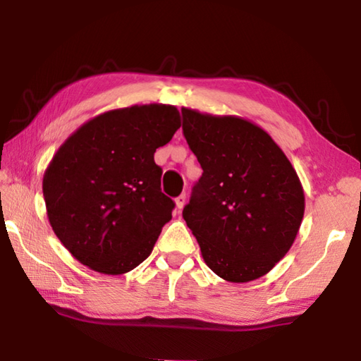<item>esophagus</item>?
<instances>
[{
	"label": "esophagus",
	"instance_id": "34e87169",
	"mask_svg": "<svg viewBox=\"0 0 361 361\" xmlns=\"http://www.w3.org/2000/svg\"><path fill=\"white\" fill-rule=\"evenodd\" d=\"M175 204H176V209H178V213H180L183 207H185V204H186V195L185 194L178 195V197L175 199Z\"/></svg>",
	"mask_w": 361,
	"mask_h": 361
}]
</instances>
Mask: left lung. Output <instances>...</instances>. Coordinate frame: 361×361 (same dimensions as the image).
I'll use <instances>...</instances> for the list:
<instances>
[{"mask_svg":"<svg viewBox=\"0 0 361 361\" xmlns=\"http://www.w3.org/2000/svg\"><path fill=\"white\" fill-rule=\"evenodd\" d=\"M183 133L204 173L183 210L205 264L245 283L288 253L304 216L296 170L266 130L239 116L181 108Z\"/></svg>","mask_w":361,"mask_h":361,"instance_id":"left-lung-1","label":"left lung"}]
</instances>
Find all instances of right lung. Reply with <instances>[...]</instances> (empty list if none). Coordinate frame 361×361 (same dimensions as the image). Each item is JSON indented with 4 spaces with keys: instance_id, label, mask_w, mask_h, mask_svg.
<instances>
[{
    "instance_id": "right-lung-1",
    "label": "right lung",
    "mask_w": 361,
    "mask_h": 361,
    "mask_svg": "<svg viewBox=\"0 0 361 361\" xmlns=\"http://www.w3.org/2000/svg\"><path fill=\"white\" fill-rule=\"evenodd\" d=\"M180 126L172 105L111 109L57 149L42 178L47 218L81 264L119 276L151 255L175 207L161 191L154 152Z\"/></svg>"
}]
</instances>
